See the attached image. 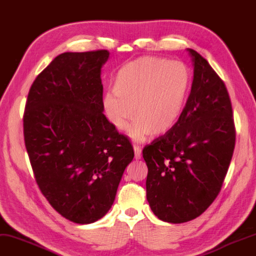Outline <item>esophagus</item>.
<instances>
[{
  "label": "esophagus",
  "mask_w": 256,
  "mask_h": 256,
  "mask_svg": "<svg viewBox=\"0 0 256 256\" xmlns=\"http://www.w3.org/2000/svg\"><path fill=\"white\" fill-rule=\"evenodd\" d=\"M133 150L135 152V159H140L142 157V148L138 145H133Z\"/></svg>",
  "instance_id": "esophagus-1"
}]
</instances>
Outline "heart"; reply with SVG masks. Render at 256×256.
Listing matches in <instances>:
<instances>
[{"mask_svg": "<svg viewBox=\"0 0 256 256\" xmlns=\"http://www.w3.org/2000/svg\"><path fill=\"white\" fill-rule=\"evenodd\" d=\"M191 87V72L181 61L140 56L118 70L114 92L102 98L104 114L118 130L128 128L134 140L160 136L174 128L182 114Z\"/></svg>", "mask_w": 256, "mask_h": 256, "instance_id": "heart-1", "label": "heart"}]
</instances>
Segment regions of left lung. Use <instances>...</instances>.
<instances>
[{"label":"left lung","mask_w":256,"mask_h":256,"mask_svg":"<svg viewBox=\"0 0 256 256\" xmlns=\"http://www.w3.org/2000/svg\"><path fill=\"white\" fill-rule=\"evenodd\" d=\"M188 52L194 73L186 106L176 126L142 150L147 200L160 220L171 224L195 219L215 200L236 144L227 88L203 56Z\"/></svg>","instance_id":"1"}]
</instances>
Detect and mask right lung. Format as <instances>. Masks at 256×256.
<instances>
[{
	"instance_id": "obj_1",
	"label": "right lung",
	"mask_w": 256,
	"mask_h": 256,
	"mask_svg": "<svg viewBox=\"0 0 256 256\" xmlns=\"http://www.w3.org/2000/svg\"><path fill=\"white\" fill-rule=\"evenodd\" d=\"M109 51L65 52L34 80L24 138L41 193L60 215L86 224L114 204L133 146L104 114L101 68Z\"/></svg>"
}]
</instances>
